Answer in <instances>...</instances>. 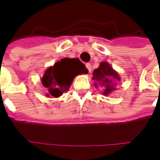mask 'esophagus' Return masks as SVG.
<instances>
[{
	"instance_id": "1",
	"label": "esophagus",
	"mask_w": 160,
	"mask_h": 160,
	"mask_svg": "<svg viewBox=\"0 0 160 160\" xmlns=\"http://www.w3.org/2000/svg\"><path fill=\"white\" fill-rule=\"evenodd\" d=\"M85 66H86V68H87V69H88V71L91 72V64H85Z\"/></svg>"
}]
</instances>
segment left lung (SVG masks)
<instances>
[{
  "label": "left lung",
  "instance_id": "1",
  "mask_svg": "<svg viewBox=\"0 0 160 160\" xmlns=\"http://www.w3.org/2000/svg\"><path fill=\"white\" fill-rule=\"evenodd\" d=\"M96 87L99 84L103 86V95L108 96L117 90V82L120 81L118 73L107 62H102L98 69L93 71V77Z\"/></svg>",
  "mask_w": 160,
  "mask_h": 160
}]
</instances>
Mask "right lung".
I'll list each match as a JSON object with an SVG mask.
<instances>
[{
	"mask_svg": "<svg viewBox=\"0 0 160 160\" xmlns=\"http://www.w3.org/2000/svg\"><path fill=\"white\" fill-rule=\"evenodd\" d=\"M87 73L85 64L79 58H64L45 71L42 84L47 90L48 96L58 97L69 90L76 75Z\"/></svg>",
	"mask_w": 160,
	"mask_h": 160,
	"instance_id": "add662e5",
	"label": "right lung"
}]
</instances>
